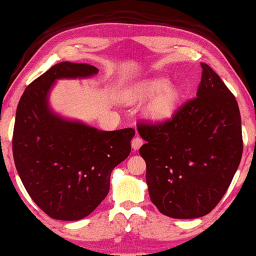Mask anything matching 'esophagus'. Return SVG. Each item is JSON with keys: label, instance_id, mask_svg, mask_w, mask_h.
Returning a JSON list of instances; mask_svg holds the SVG:
<instances>
[{"label": "esophagus", "instance_id": "1", "mask_svg": "<svg viewBox=\"0 0 256 256\" xmlns=\"http://www.w3.org/2000/svg\"><path fill=\"white\" fill-rule=\"evenodd\" d=\"M143 143H144V140H142L140 137H134V140H132V148H134V150H138L140 149V148L143 146Z\"/></svg>", "mask_w": 256, "mask_h": 256}]
</instances>
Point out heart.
Wrapping results in <instances>:
<instances>
[{
    "instance_id": "heart-1",
    "label": "heart",
    "mask_w": 256,
    "mask_h": 256,
    "mask_svg": "<svg viewBox=\"0 0 256 256\" xmlns=\"http://www.w3.org/2000/svg\"><path fill=\"white\" fill-rule=\"evenodd\" d=\"M158 93V95L148 110V116L155 122H164L172 118L178 108L181 98V90L178 86L169 84L167 78H158L140 83L134 92L138 98H152Z\"/></svg>"
}]
</instances>
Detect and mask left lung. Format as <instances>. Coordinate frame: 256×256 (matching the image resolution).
I'll list each match as a JSON object with an SVG mask.
<instances>
[{"label": "left lung", "instance_id": "8db88e82", "mask_svg": "<svg viewBox=\"0 0 256 256\" xmlns=\"http://www.w3.org/2000/svg\"><path fill=\"white\" fill-rule=\"evenodd\" d=\"M200 66L194 98L172 119L137 125L146 142L140 154L146 163L150 199L161 214L178 220L202 217L216 208L243 152L236 98L208 64Z\"/></svg>", "mask_w": 256, "mask_h": 256}]
</instances>
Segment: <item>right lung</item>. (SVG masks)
Listing matches in <instances>:
<instances>
[{"mask_svg":"<svg viewBox=\"0 0 256 256\" xmlns=\"http://www.w3.org/2000/svg\"><path fill=\"white\" fill-rule=\"evenodd\" d=\"M89 64L62 62L24 89L13 132L15 167L33 202L48 216L78 220L106 198L110 173L130 155L136 131H100L64 119L48 106L57 80L96 75Z\"/></svg>","mask_w":256,"mask_h":256,"instance_id":"1","label":"right lung"}]
</instances>
